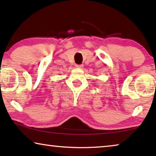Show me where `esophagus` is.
I'll return each instance as SVG.
<instances>
[{
  "label": "esophagus",
  "mask_w": 156,
  "mask_h": 156,
  "mask_svg": "<svg viewBox=\"0 0 156 156\" xmlns=\"http://www.w3.org/2000/svg\"><path fill=\"white\" fill-rule=\"evenodd\" d=\"M76 67L78 68H83V65H76Z\"/></svg>",
  "instance_id": "1"
}]
</instances>
